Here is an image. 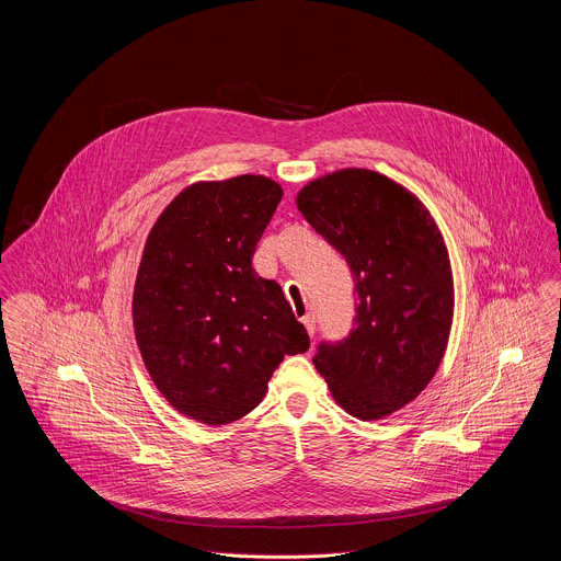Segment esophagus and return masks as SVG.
I'll return each mask as SVG.
<instances>
[{
	"label": "esophagus",
	"mask_w": 561,
	"mask_h": 561,
	"mask_svg": "<svg viewBox=\"0 0 561 561\" xmlns=\"http://www.w3.org/2000/svg\"><path fill=\"white\" fill-rule=\"evenodd\" d=\"M301 323H304L306 332L312 336V334H314V314H310V312L304 314V317H301Z\"/></svg>",
	"instance_id": "1"
}]
</instances>
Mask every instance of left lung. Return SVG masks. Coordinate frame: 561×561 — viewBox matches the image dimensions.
<instances>
[{
  "mask_svg": "<svg viewBox=\"0 0 561 561\" xmlns=\"http://www.w3.org/2000/svg\"><path fill=\"white\" fill-rule=\"evenodd\" d=\"M297 209L347 262L358 297L343 343L312 358L339 408L379 421L412 403L443 363L454 275L430 209L397 180L347 167L310 180Z\"/></svg>",
  "mask_w": 561,
  "mask_h": 561,
  "instance_id": "left-lung-1",
  "label": "left lung"
}]
</instances>
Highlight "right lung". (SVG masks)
<instances>
[{
	"label": "right lung",
	"mask_w": 561,
	"mask_h": 561,
	"mask_svg": "<svg viewBox=\"0 0 561 561\" xmlns=\"http://www.w3.org/2000/svg\"><path fill=\"white\" fill-rule=\"evenodd\" d=\"M282 196L266 175L201 180L147 236L134 334L153 386L186 419L220 427L247 416L284 356L308 350L279 284L251 264Z\"/></svg>",
	"instance_id": "add662e5"
}]
</instances>
